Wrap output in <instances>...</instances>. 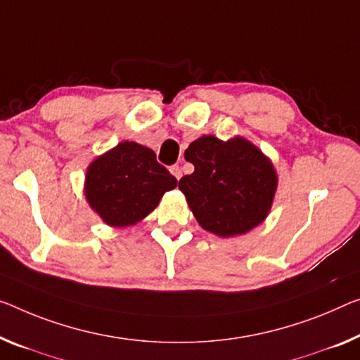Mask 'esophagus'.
Segmentation results:
<instances>
[{
	"mask_svg": "<svg viewBox=\"0 0 360 360\" xmlns=\"http://www.w3.org/2000/svg\"><path fill=\"white\" fill-rule=\"evenodd\" d=\"M170 174H172L176 180H180L181 179L180 165H172V167H170Z\"/></svg>",
	"mask_w": 360,
	"mask_h": 360,
	"instance_id": "esophagus-1",
	"label": "esophagus"
}]
</instances>
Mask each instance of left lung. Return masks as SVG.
Masks as SVG:
<instances>
[{"label": "left lung", "mask_w": 360, "mask_h": 360, "mask_svg": "<svg viewBox=\"0 0 360 360\" xmlns=\"http://www.w3.org/2000/svg\"><path fill=\"white\" fill-rule=\"evenodd\" d=\"M185 159L195 172L181 176L180 191L204 230L230 238L261 225L272 209L278 175L270 159L243 136L222 141L202 135Z\"/></svg>", "instance_id": "left-lung-1"}]
</instances>
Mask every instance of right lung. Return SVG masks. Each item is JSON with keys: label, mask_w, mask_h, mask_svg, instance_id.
I'll list each match as a JSON object with an SVG mask.
<instances>
[{"label": "right lung", "mask_w": 360, "mask_h": 360, "mask_svg": "<svg viewBox=\"0 0 360 360\" xmlns=\"http://www.w3.org/2000/svg\"><path fill=\"white\" fill-rule=\"evenodd\" d=\"M175 186L176 179L156 161L153 149L122 141L90 162L84 191L104 224L124 229L141 222Z\"/></svg>", "instance_id": "right-lung-1"}]
</instances>
